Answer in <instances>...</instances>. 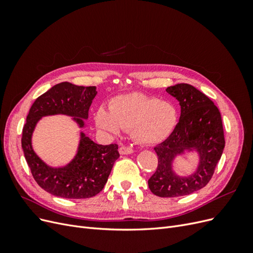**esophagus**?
Here are the masks:
<instances>
[{
    "label": "esophagus",
    "mask_w": 253,
    "mask_h": 253,
    "mask_svg": "<svg viewBox=\"0 0 253 253\" xmlns=\"http://www.w3.org/2000/svg\"><path fill=\"white\" fill-rule=\"evenodd\" d=\"M119 153L121 155H128V154H132V153H134V150L132 148H128V147H120Z\"/></svg>",
    "instance_id": "obj_1"
}]
</instances>
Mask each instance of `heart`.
Masks as SVG:
<instances>
[{
    "label": "heart",
    "mask_w": 253,
    "mask_h": 253,
    "mask_svg": "<svg viewBox=\"0 0 253 253\" xmlns=\"http://www.w3.org/2000/svg\"><path fill=\"white\" fill-rule=\"evenodd\" d=\"M177 120L178 113L172 102L140 93L114 98L109 111L99 108L95 114V124L102 132L116 136L121 128H131L133 139L144 145L165 141Z\"/></svg>",
    "instance_id": "b5f03b06"
}]
</instances>
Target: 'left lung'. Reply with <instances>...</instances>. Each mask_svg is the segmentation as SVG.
<instances>
[{"label":"left lung","instance_id":"obj_1","mask_svg":"<svg viewBox=\"0 0 253 253\" xmlns=\"http://www.w3.org/2000/svg\"><path fill=\"white\" fill-rule=\"evenodd\" d=\"M166 90L179 102L180 117L172 134L154 148L158 166L148 185L159 197H177L196 192L209 182L223 154L225 138L220 113L209 97L187 83ZM187 152L197 153L198 166L191 174L179 175L173 163Z\"/></svg>","mask_w":253,"mask_h":253}]
</instances>
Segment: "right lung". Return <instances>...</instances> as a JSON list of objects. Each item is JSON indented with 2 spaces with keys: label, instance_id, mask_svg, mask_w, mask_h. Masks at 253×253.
Here are the masks:
<instances>
[{
  "label": "right lung",
  "instance_id": "right-lung-1",
  "mask_svg": "<svg viewBox=\"0 0 253 253\" xmlns=\"http://www.w3.org/2000/svg\"><path fill=\"white\" fill-rule=\"evenodd\" d=\"M97 95L96 86H79L70 82L56 84L36 99L23 127L22 149L35 180L46 192L64 198H88L97 195L108 181L119 157L118 145L98 144L82 131L88 110ZM65 114L81 128L78 151L63 167H51L36 155L32 134L43 117Z\"/></svg>",
  "mask_w": 253,
  "mask_h": 253
}]
</instances>
